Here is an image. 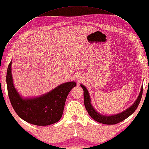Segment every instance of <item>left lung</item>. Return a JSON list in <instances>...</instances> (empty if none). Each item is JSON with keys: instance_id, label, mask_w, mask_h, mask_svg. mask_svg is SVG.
<instances>
[{"instance_id": "obj_1", "label": "left lung", "mask_w": 149, "mask_h": 149, "mask_svg": "<svg viewBox=\"0 0 149 149\" xmlns=\"http://www.w3.org/2000/svg\"><path fill=\"white\" fill-rule=\"evenodd\" d=\"M81 86L83 88L84 91V103L85 108H86L88 114H89L91 118L95 120V121L107 125L116 124V123L123 121V120H124L125 119L128 118L129 116H131L138 107L141 99L142 93H143V86H141L140 94H139L136 100L135 101L134 103L132 104V106H131L127 109L123 111L122 113L116 114V115L106 116L101 115L100 113L97 112V111L94 109V107L91 104L90 96L89 92H88V90L86 89V88L83 84H81Z\"/></svg>"}]
</instances>
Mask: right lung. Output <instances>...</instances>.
Here are the masks:
<instances>
[{"label": "right lung", "mask_w": 149, "mask_h": 149, "mask_svg": "<svg viewBox=\"0 0 149 149\" xmlns=\"http://www.w3.org/2000/svg\"><path fill=\"white\" fill-rule=\"evenodd\" d=\"M11 64V61L8 68L6 83L9 100L17 115L26 122L36 125H49L58 122L62 116L68 95L76 86V83L67 82L43 95L24 99L14 86Z\"/></svg>", "instance_id": "1"}]
</instances>
